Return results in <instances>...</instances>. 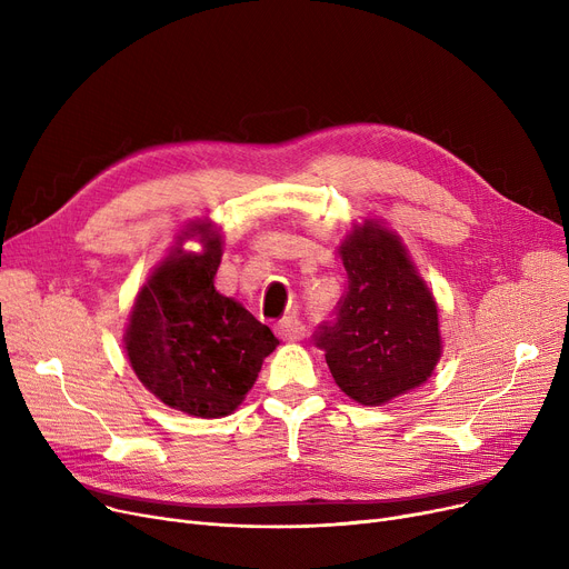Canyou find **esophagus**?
I'll list each match as a JSON object with an SVG mask.
<instances>
[{
    "mask_svg": "<svg viewBox=\"0 0 569 569\" xmlns=\"http://www.w3.org/2000/svg\"><path fill=\"white\" fill-rule=\"evenodd\" d=\"M274 330H277L279 339H283V341H302L307 337V327L295 316H286L283 320H279Z\"/></svg>",
    "mask_w": 569,
    "mask_h": 569,
    "instance_id": "esophagus-1",
    "label": "esophagus"
}]
</instances>
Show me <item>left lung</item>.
Wrapping results in <instances>:
<instances>
[{"label":"left lung","instance_id":"obj_1","mask_svg":"<svg viewBox=\"0 0 569 569\" xmlns=\"http://www.w3.org/2000/svg\"><path fill=\"white\" fill-rule=\"evenodd\" d=\"M339 253L348 290L313 343L325 350L341 392L362 406H382L433 373L442 355L438 305L399 234L378 221L355 226Z\"/></svg>","mask_w":569,"mask_h":569}]
</instances>
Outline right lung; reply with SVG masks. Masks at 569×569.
<instances>
[{"label":"right lung","mask_w":569,"mask_h":569,"mask_svg":"<svg viewBox=\"0 0 569 569\" xmlns=\"http://www.w3.org/2000/svg\"><path fill=\"white\" fill-rule=\"evenodd\" d=\"M193 236L203 244L200 254L181 249ZM177 244L140 288L124 348L138 380L157 399L212 420L244 401L279 339L214 288L223 242L212 223L193 221Z\"/></svg>","instance_id":"add662e5"}]
</instances>
